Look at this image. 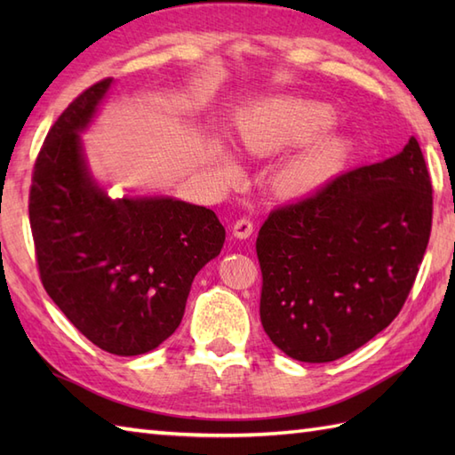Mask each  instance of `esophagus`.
Returning <instances> with one entry per match:
<instances>
[{"mask_svg": "<svg viewBox=\"0 0 455 455\" xmlns=\"http://www.w3.org/2000/svg\"><path fill=\"white\" fill-rule=\"evenodd\" d=\"M252 233H254V222L250 220V219H246V217L238 219L235 225H233V235L236 238H240V240L250 238V236H252Z\"/></svg>", "mask_w": 455, "mask_h": 455, "instance_id": "34e87169", "label": "esophagus"}]
</instances>
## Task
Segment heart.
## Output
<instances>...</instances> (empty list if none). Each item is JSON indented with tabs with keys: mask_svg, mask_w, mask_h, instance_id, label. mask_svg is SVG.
<instances>
[{
	"mask_svg": "<svg viewBox=\"0 0 455 455\" xmlns=\"http://www.w3.org/2000/svg\"><path fill=\"white\" fill-rule=\"evenodd\" d=\"M338 121L334 108L321 101L305 100H267L258 103L240 123L238 140L254 154L274 152L287 144L311 142L331 131ZM347 152V142L331 139L295 162L285 172L283 183L289 189H305L323 176V173L340 162ZM222 170L228 178H236L240 170L228 156L222 158Z\"/></svg>",
	"mask_w": 455,
	"mask_h": 455,
	"instance_id": "obj_1",
	"label": "heart"
}]
</instances>
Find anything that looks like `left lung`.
<instances>
[{
	"label": "left lung",
	"mask_w": 455,
	"mask_h": 455,
	"mask_svg": "<svg viewBox=\"0 0 455 455\" xmlns=\"http://www.w3.org/2000/svg\"><path fill=\"white\" fill-rule=\"evenodd\" d=\"M430 228L432 181L414 137L269 212L256 240L269 340L308 363L370 342L407 301Z\"/></svg>",
	"instance_id": "8db88e82"
}]
</instances>
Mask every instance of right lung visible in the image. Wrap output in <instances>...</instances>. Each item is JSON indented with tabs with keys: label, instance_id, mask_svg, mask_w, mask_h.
<instances>
[{
	"label": "right lung",
	"instance_id": "1",
	"mask_svg": "<svg viewBox=\"0 0 455 455\" xmlns=\"http://www.w3.org/2000/svg\"><path fill=\"white\" fill-rule=\"evenodd\" d=\"M111 84L80 93L48 131L28 220L41 282L68 321L105 352L139 355L176 332L193 277L220 254L225 227L207 207L164 196L113 199L93 180L80 132Z\"/></svg>",
	"mask_w": 455,
	"mask_h": 455
}]
</instances>
